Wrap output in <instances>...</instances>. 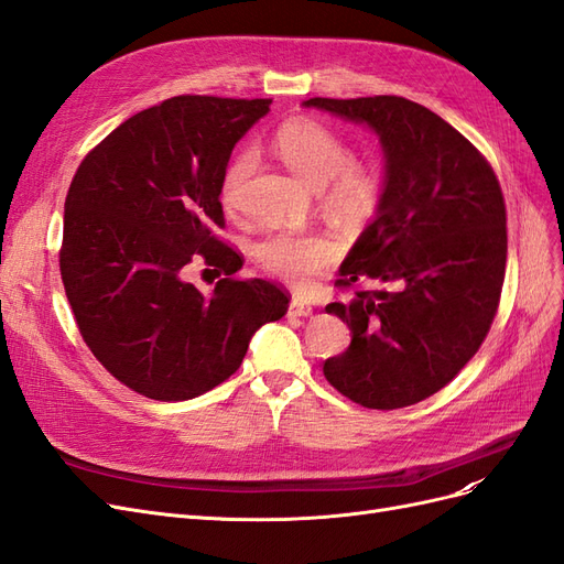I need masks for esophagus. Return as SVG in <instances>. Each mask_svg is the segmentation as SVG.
<instances>
[{"mask_svg":"<svg viewBox=\"0 0 564 564\" xmlns=\"http://www.w3.org/2000/svg\"><path fill=\"white\" fill-rule=\"evenodd\" d=\"M313 315V305L308 301L303 299H292V303H289V317H308Z\"/></svg>","mask_w":564,"mask_h":564,"instance_id":"1","label":"esophagus"}]
</instances>
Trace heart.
Here are the masks:
<instances>
[{
	"instance_id": "heart-1",
	"label": "heart",
	"mask_w": 564,
	"mask_h": 564,
	"mask_svg": "<svg viewBox=\"0 0 564 564\" xmlns=\"http://www.w3.org/2000/svg\"><path fill=\"white\" fill-rule=\"evenodd\" d=\"M272 148L292 172L319 187L322 207L348 226L365 224L377 214L383 199V178L379 169L352 160V150L340 133L313 117H296L284 122ZM256 166L253 150L237 152L220 178V204L235 209L240 193ZM338 242L324 232L278 230L256 242L253 256L261 270L289 284L308 286L338 259Z\"/></svg>"
}]
</instances>
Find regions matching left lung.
Instances as JSON below:
<instances>
[{"label":"left lung","instance_id":"left-lung-1","mask_svg":"<svg viewBox=\"0 0 564 564\" xmlns=\"http://www.w3.org/2000/svg\"><path fill=\"white\" fill-rule=\"evenodd\" d=\"M303 106L367 122L386 150L373 224L338 270L334 301L350 346L322 371L367 409L416 404L468 365L499 311L506 202L487 158L433 110L402 96L311 98ZM365 279L383 290H365Z\"/></svg>","mask_w":564,"mask_h":564}]
</instances>
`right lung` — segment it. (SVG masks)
Here are the masks:
<instances>
[{
    "instance_id": "1",
    "label": "right lung",
    "mask_w": 564,
    "mask_h": 564,
    "mask_svg": "<svg viewBox=\"0 0 564 564\" xmlns=\"http://www.w3.org/2000/svg\"><path fill=\"white\" fill-rule=\"evenodd\" d=\"M270 98L174 96L129 117L87 152L65 197L61 280L96 360L139 395L193 400L240 369L249 338L289 292L237 280L218 199L235 143ZM191 262L224 271L212 295L182 280Z\"/></svg>"
}]
</instances>
